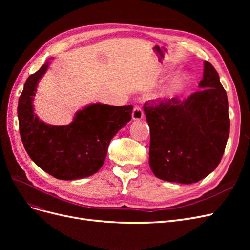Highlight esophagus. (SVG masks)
Segmentation results:
<instances>
[{
  "instance_id": "esophagus-1",
  "label": "esophagus",
  "mask_w": 250,
  "mask_h": 250,
  "mask_svg": "<svg viewBox=\"0 0 250 250\" xmlns=\"http://www.w3.org/2000/svg\"><path fill=\"white\" fill-rule=\"evenodd\" d=\"M143 118V109L139 105H135L132 110V119L133 120H141Z\"/></svg>"
}]
</instances>
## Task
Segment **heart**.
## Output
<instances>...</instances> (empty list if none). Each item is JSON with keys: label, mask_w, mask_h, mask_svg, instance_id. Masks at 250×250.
I'll return each mask as SVG.
<instances>
[{"label": "heart", "mask_w": 250, "mask_h": 250, "mask_svg": "<svg viewBox=\"0 0 250 250\" xmlns=\"http://www.w3.org/2000/svg\"><path fill=\"white\" fill-rule=\"evenodd\" d=\"M185 81H186V77L185 76H180V77H178L176 79H174L173 82L171 83V85L168 88V93L169 94H173V93L177 92V90L184 85Z\"/></svg>", "instance_id": "1"}]
</instances>
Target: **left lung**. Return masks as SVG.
Instances as JSON below:
<instances>
[{
	"mask_svg": "<svg viewBox=\"0 0 250 250\" xmlns=\"http://www.w3.org/2000/svg\"><path fill=\"white\" fill-rule=\"evenodd\" d=\"M200 90L184 100H149L144 104L150 127L149 163L154 175L190 185L213 172L229 135L228 95L215 67L204 62Z\"/></svg>",
	"mask_w": 250,
	"mask_h": 250,
	"instance_id": "1",
	"label": "left lung"
}]
</instances>
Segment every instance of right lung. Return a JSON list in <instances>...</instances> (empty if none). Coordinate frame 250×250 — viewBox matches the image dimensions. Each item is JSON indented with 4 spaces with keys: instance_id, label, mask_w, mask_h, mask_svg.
Here are the masks:
<instances>
[{
    "instance_id": "obj_1",
    "label": "right lung",
    "mask_w": 250,
    "mask_h": 250,
    "mask_svg": "<svg viewBox=\"0 0 250 250\" xmlns=\"http://www.w3.org/2000/svg\"><path fill=\"white\" fill-rule=\"evenodd\" d=\"M48 62L27 78L19 99L20 134L31 160L53 177L73 180L93 175L99 170L116 133L131 120L132 106L96 103L76 113L66 126H52L33 112L37 82Z\"/></svg>"
}]
</instances>
